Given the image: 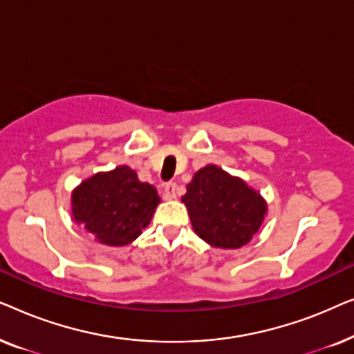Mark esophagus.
<instances>
[{"label": "esophagus", "instance_id": "obj_1", "mask_svg": "<svg viewBox=\"0 0 354 354\" xmlns=\"http://www.w3.org/2000/svg\"><path fill=\"white\" fill-rule=\"evenodd\" d=\"M176 182H167L166 185H164V198H166V200H174V198H176Z\"/></svg>", "mask_w": 354, "mask_h": 354}]
</instances>
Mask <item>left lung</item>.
<instances>
[{
	"instance_id": "8db88e82",
	"label": "left lung",
	"mask_w": 354,
	"mask_h": 354,
	"mask_svg": "<svg viewBox=\"0 0 354 354\" xmlns=\"http://www.w3.org/2000/svg\"><path fill=\"white\" fill-rule=\"evenodd\" d=\"M193 229L216 248H240L253 239L268 206L241 178L217 166L200 169L182 196Z\"/></svg>"
}]
</instances>
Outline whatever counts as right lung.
<instances>
[{
	"label": "right lung",
	"mask_w": 354,
	"mask_h": 354,
	"mask_svg": "<svg viewBox=\"0 0 354 354\" xmlns=\"http://www.w3.org/2000/svg\"><path fill=\"white\" fill-rule=\"evenodd\" d=\"M159 201L156 188L120 166L82 182L72 195V212L100 243L124 246L149 224Z\"/></svg>",
	"instance_id": "1"
}]
</instances>
